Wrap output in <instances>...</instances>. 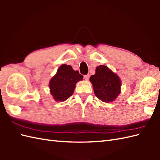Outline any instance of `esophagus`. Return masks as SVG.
<instances>
[{
	"label": "esophagus",
	"mask_w": 160,
	"mask_h": 160,
	"mask_svg": "<svg viewBox=\"0 0 160 160\" xmlns=\"http://www.w3.org/2000/svg\"><path fill=\"white\" fill-rule=\"evenodd\" d=\"M89 74H87V75H85V76H84V79L85 80H88L89 79Z\"/></svg>",
	"instance_id": "34e87169"
}]
</instances>
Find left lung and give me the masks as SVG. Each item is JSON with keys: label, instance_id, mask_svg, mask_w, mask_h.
<instances>
[{"label": "left lung", "instance_id": "obj_1", "mask_svg": "<svg viewBox=\"0 0 160 160\" xmlns=\"http://www.w3.org/2000/svg\"><path fill=\"white\" fill-rule=\"evenodd\" d=\"M89 80L93 84L95 95L104 102L114 101L121 92L120 78L107 66L97 67L96 73L90 77Z\"/></svg>", "mask_w": 160, "mask_h": 160}]
</instances>
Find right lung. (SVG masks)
<instances>
[{"label":"right lung","mask_w":160,"mask_h":160,"mask_svg":"<svg viewBox=\"0 0 160 160\" xmlns=\"http://www.w3.org/2000/svg\"><path fill=\"white\" fill-rule=\"evenodd\" d=\"M82 78L79 71H74L71 66L61 65L49 82L50 93L53 99L56 102L67 100L73 95L76 84Z\"/></svg>","instance_id":"1"}]
</instances>
